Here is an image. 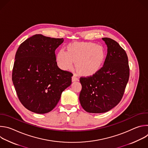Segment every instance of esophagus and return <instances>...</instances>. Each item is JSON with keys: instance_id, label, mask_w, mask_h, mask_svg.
I'll return each instance as SVG.
<instances>
[{"instance_id": "obj_1", "label": "esophagus", "mask_w": 148, "mask_h": 148, "mask_svg": "<svg viewBox=\"0 0 148 148\" xmlns=\"http://www.w3.org/2000/svg\"><path fill=\"white\" fill-rule=\"evenodd\" d=\"M79 78L78 77H77L75 74H74L73 76L72 77V81H78Z\"/></svg>"}]
</instances>
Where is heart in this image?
<instances>
[{"label":"heart","instance_id":"1","mask_svg":"<svg viewBox=\"0 0 148 148\" xmlns=\"http://www.w3.org/2000/svg\"><path fill=\"white\" fill-rule=\"evenodd\" d=\"M105 60L103 49L94 43H75L67 46V51H58L56 61L62 70H70L77 62V69L84 75H91L97 72Z\"/></svg>","mask_w":148,"mask_h":148}]
</instances>
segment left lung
Segmentation results:
<instances>
[{
    "mask_svg": "<svg viewBox=\"0 0 148 148\" xmlns=\"http://www.w3.org/2000/svg\"><path fill=\"white\" fill-rule=\"evenodd\" d=\"M107 55L103 66L92 75L79 78L82 89L79 99L90 113L106 112L121 101L130 77L128 58L116 41L104 37Z\"/></svg>",
    "mask_w": 148,
    "mask_h": 148,
    "instance_id": "1",
    "label": "left lung"
}]
</instances>
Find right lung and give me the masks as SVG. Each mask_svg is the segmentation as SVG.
<instances>
[{"label": "right lung", "instance_id": "right-lung-1", "mask_svg": "<svg viewBox=\"0 0 148 148\" xmlns=\"http://www.w3.org/2000/svg\"><path fill=\"white\" fill-rule=\"evenodd\" d=\"M64 39L35 34L20 45L12 81L20 102L37 114L50 112L71 84L73 74L57 66L56 49Z\"/></svg>", "mask_w": 148, "mask_h": 148}]
</instances>
